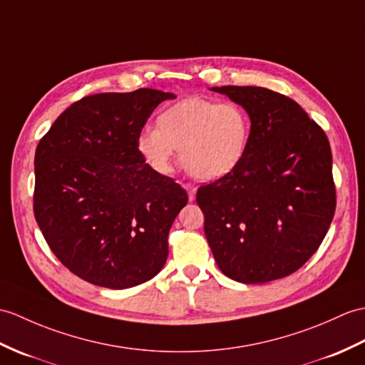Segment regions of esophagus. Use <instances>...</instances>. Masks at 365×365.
<instances>
[{
	"mask_svg": "<svg viewBox=\"0 0 365 365\" xmlns=\"http://www.w3.org/2000/svg\"><path fill=\"white\" fill-rule=\"evenodd\" d=\"M183 188L188 191V199H190V202H192L194 197H196V190H197L196 185H194V183H185Z\"/></svg>",
	"mask_w": 365,
	"mask_h": 365,
	"instance_id": "obj_1",
	"label": "esophagus"
}]
</instances>
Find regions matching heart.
I'll return each instance as SVG.
<instances>
[{
  "mask_svg": "<svg viewBox=\"0 0 365 365\" xmlns=\"http://www.w3.org/2000/svg\"><path fill=\"white\" fill-rule=\"evenodd\" d=\"M250 137L252 120L242 106L191 96L163 110L157 129L141 130L137 149L162 174L171 171L177 149L191 175L217 180L242 163Z\"/></svg>",
  "mask_w": 365,
  "mask_h": 365,
  "instance_id": "heart-1",
  "label": "heart"
}]
</instances>
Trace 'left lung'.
Here are the masks:
<instances>
[{"instance_id": "obj_1", "label": "left lung", "mask_w": 365, "mask_h": 365, "mask_svg": "<svg viewBox=\"0 0 365 365\" xmlns=\"http://www.w3.org/2000/svg\"><path fill=\"white\" fill-rule=\"evenodd\" d=\"M247 110L242 163L197 190L207 241L219 269L255 284L299 270L333 221V155L324 129L294 99L262 87H215Z\"/></svg>"}]
</instances>
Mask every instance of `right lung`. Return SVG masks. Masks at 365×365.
Masks as SVG:
<instances>
[{"instance_id":"1","label":"right lung","mask_w":365,"mask_h":365,"mask_svg":"<svg viewBox=\"0 0 365 365\" xmlns=\"http://www.w3.org/2000/svg\"><path fill=\"white\" fill-rule=\"evenodd\" d=\"M173 93H98L68 107L36 150L34 216L62 264L86 282L125 289L154 278L188 194L154 171L137 138Z\"/></svg>"}]
</instances>
